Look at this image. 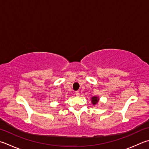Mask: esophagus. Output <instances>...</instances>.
<instances>
[{
  "label": "esophagus",
  "mask_w": 149,
  "mask_h": 149,
  "mask_svg": "<svg viewBox=\"0 0 149 149\" xmlns=\"http://www.w3.org/2000/svg\"><path fill=\"white\" fill-rule=\"evenodd\" d=\"M75 96H80V93H79V92H78V91H76V92H75Z\"/></svg>",
  "instance_id": "34e87169"
}]
</instances>
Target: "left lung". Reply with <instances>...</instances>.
<instances>
[{
  "instance_id": "obj_1",
  "label": "left lung",
  "mask_w": 149,
  "mask_h": 149,
  "mask_svg": "<svg viewBox=\"0 0 149 149\" xmlns=\"http://www.w3.org/2000/svg\"><path fill=\"white\" fill-rule=\"evenodd\" d=\"M99 101V98L97 96H93L91 98V102H92V104H93L94 105H96L98 104V102Z\"/></svg>"
}]
</instances>
